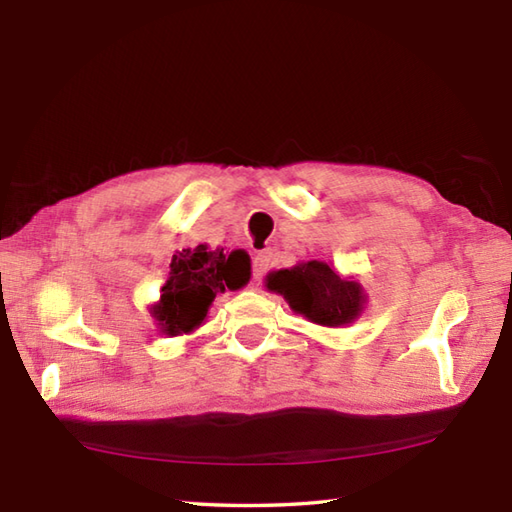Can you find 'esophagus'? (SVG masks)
Here are the masks:
<instances>
[{"label": "esophagus", "instance_id": "obj_1", "mask_svg": "<svg viewBox=\"0 0 512 512\" xmlns=\"http://www.w3.org/2000/svg\"><path fill=\"white\" fill-rule=\"evenodd\" d=\"M270 257H273V250H270V248H262V250H257V253H255V257H253V279L255 281L264 279L266 270L270 266Z\"/></svg>", "mask_w": 512, "mask_h": 512}]
</instances>
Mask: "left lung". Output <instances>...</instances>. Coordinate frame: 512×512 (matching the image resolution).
<instances>
[{
    "label": "left lung",
    "instance_id": "obj_1",
    "mask_svg": "<svg viewBox=\"0 0 512 512\" xmlns=\"http://www.w3.org/2000/svg\"><path fill=\"white\" fill-rule=\"evenodd\" d=\"M266 288L284 297L297 314L328 328L352 323L365 306L363 286L358 281L343 279L332 266L317 259L273 270L266 277Z\"/></svg>",
    "mask_w": 512,
    "mask_h": 512
}]
</instances>
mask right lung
<instances>
[{
	"label": "right lung",
	"mask_w": 512,
	"mask_h": 512,
	"mask_svg": "<svg viewBox=\"0 0 512 512\" xmlns=\"http://www.w3.org/2000/svg\"><path fill=\"white\" fill-rule=\"evenodd\" d=\"M169 268L160 301L151 306V317L169 336L200 328L217 292L237 290L250 279V259L244 250L224 253V248L209 250L204 244L173 255Z\"/></svg>",
	"instance_id": "1"
}]
</instances>
